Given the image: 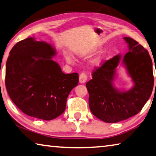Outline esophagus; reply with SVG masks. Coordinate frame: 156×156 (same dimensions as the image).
Returning <instances> with one entry per match:
<instances>
[{
    "mask_svg": "<svg viewBox=\"0 0 156 156\" xmlns=\"http://www.w3.org/2000/svg\"><path fill=\"white\" fill-rule=\"evenodd\" d=\"M88 79V76H87L86 73H82L80 75V77H79V80H80V83H84L87 81Z\"/></svg>",
    "mask_w": 156,
    "mask_h": 156,
    "instance_id": "esophagus-1",
    "label": "esophagus"
}]
</instances>
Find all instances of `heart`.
<instances>
[{
    "label": "heart",
    "instance_id": "b5f03b06",
    "mask_svg": "<svg viewBox=\"0 0 156 156\" xmlns=\"http://www.w3.org/2000/svg\"><path fill=\"white\" fill-rule=\"evenodd\" d=\"M66 60L68 62H72V59H71V58H70V57H69V56H66Z\"/></svg>",
    "mask_w": 156,
    "mask_h": 156
}]
</instances>
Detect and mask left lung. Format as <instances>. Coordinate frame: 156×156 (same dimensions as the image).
<instances>
[{"label":"left lung","instance_id":"8db88e82","mask_svg":"<svg viewBox=\"0 0 156 156\" xmlns=\"http://www.w3.org/2000/svg\"><path fill=\"white\" fill-rule=\"evenodd\" d=\"M129 44L123 64L134 86L119 92L113 86L116 68L121 55L106 60L92 72V80L86 83L91 112L105 122L124 121L140 112L149 100L154 88L152 60L149 52L132 38L124 37Z\"/></svg>","mask_w":156,"mask_h":156}]
</instances>
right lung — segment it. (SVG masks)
I'll return each mask as SVG.
<instances>
[{"mask_svg": "<svg viewBox=\"0 0 156 156\" xmlns=\"http://www.w3.org/2000/svg\"><path fill=\"white\" fill-rule=\"evenodd\" d=\"M6 63L5 86L13 103L25 114L50 121L64 112L79 74L66 75L52 59L51 44L28 37L12 48Z\"/></svg>", "mask_w": 156, "mask_h": 156, "instance_id": "add662e5", "label": "right lung"}]
</instances>
